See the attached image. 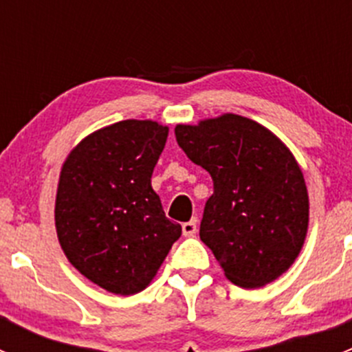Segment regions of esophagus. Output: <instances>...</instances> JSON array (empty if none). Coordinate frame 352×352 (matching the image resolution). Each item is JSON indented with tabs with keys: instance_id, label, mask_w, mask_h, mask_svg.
I'll return each instance as SVG.
<instances>
[{
	"instance_id": "obj_1",
	"label": "esophagus",
	"mask_w": 352,
	"mask_h": 352,
	"mask_svg": "<svg viewBox=\"0 0 352 352\" xmlns=\"http://www.w3.org/2000/svg\"><path fill=\"white\" fill-rule=\"evenodd\" d=\"M197 232V221L196 219H190V221L184 223L182 225V233L186 236H194Z\"/></svg>"
}]
</instances>
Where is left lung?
<instances>
[{
	"instance_id": "obj_1",
	"label": "left lung",
	"mask_w": 352,
	"mask_h": 352,
	"mask_svg": "<svg viewBox=\"0 0 352 352\" xmlns=\"http://www.w3.org/2000/svg\"><path fill=\"white\" fill-rule=\"evenodd\" d=\"M175 136L212 179L199 236L226 278L247 289L278 279L303 248L310 218L307 184L289 148L236 113L179 124Z\"/></svg>"
}]
</instances>
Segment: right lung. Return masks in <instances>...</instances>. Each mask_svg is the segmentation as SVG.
I'll use <instances>...</instances> for the list:
<instances>
[{
	"mask_svg": "<svg viewBox=\"0 0 352 352\" xmlns=\"http://www.w3.org/2000/svg\"><path fill=\"white\" fill-rule=\"evenodd\" d=\"M168 127L127 119L88 134L59 173L56 232L74 269L113 294L150 286L182 226L151 187Z\"/></svg>",
	"mask_w": 352,
	"mask_h": 352,
	"instance_id": "1",
	"label": "right lung"
}]
</instances>
